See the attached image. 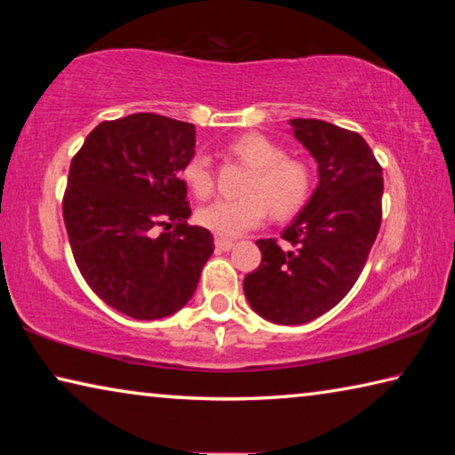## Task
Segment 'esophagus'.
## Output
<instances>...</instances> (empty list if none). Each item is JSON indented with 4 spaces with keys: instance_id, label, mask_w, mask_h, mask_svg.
Instances as JSON below:
<instances>
[{
    "instance_id": "1",
    "label": "esophagus",
    "mask_w": 455,
    "mask_h": 455,
    "mask_svg": "<svg viewBox=\"0 0 455 455\" xmlns=\"http://www.w3.org/2000/svg\"><path fill=\"white\" fill-rule=\"evenodd\" d=\"M214 244H217V249L219 251H230L235 246V243L233 241H228V238H217V241H214Z\"/></svg>"
}]
</instances>
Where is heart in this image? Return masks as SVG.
Here are the masks:
<instances>
[{
	"label": "heart",
	"instance_id": "1",
	"mask_svg": "<svg viewBox=\"0 0 455 455\" xmlns=\"http://www.w3.org/2000/svg\"><path fill=\"white\" fill-rule=\"evenodd\" d=\"M228 154L251 168L243 198H219L198 209L196 220L219 236H238L257 227L267 209L275 219L299 212L311 196L313 172L301 158L287 156L281 144L263 134H243L228 144ZM180 179L198 198L212 192V171L204 154H192Z\"/></svg>",
	"mask_w": 455,
	"mask_h": 455
}]
</instances>
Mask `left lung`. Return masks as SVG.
<instances>
[{
	"label": "left lung",
	"instance_id": "left-lung-1",
	"mask_svg": "<svg viewBox=\"0 0 455 455\" xmlns=\"http://www.w3.org/2000/svg\"><path fill=\"white\" fill-rule=\"evenodd\" d=\"M317 163L319 184L283 230L292 249L260 238L263 260L244 276L252 311L279 325H303L341 301L363 271L379 233L383 172L363 136L323 120H289Z\"/></svg>",
	"mask_w": 455,
	"mask_h": 455
}]
</instances>
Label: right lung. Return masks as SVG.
Instances as JSON below:
<instances>
[{
	"label": "right lung",
	"instance_id": "1",
	"mask_svg": "<svg viewBox=\"0 0 455 455\" xmlns=\"http://www.w3.org/2000/svg\"><path fill=\"white\" fill-rule=\"evenodd\" d=\"M195 126L158 114L98 124L72 158L64 222L80 273L112 309L163 319L195 295L214 244L187 225L180 168L195 154ZM175 225L156 235V226Z\"/></svg>",
	"mask_w": 455,
	"mask_h": 455
}]
</instances>
